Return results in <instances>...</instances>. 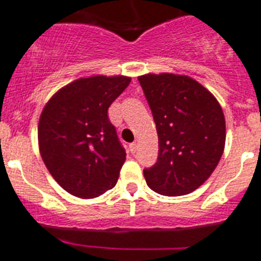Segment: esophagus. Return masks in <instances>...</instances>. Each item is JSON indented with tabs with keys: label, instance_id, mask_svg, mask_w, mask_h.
<instances>
[{
	"label": "esophagus",
	"instance_id": "obj_1",
	"mask_svg": "<svg viewBox=\"0 0 261 261\" xmlns=\"http://www.w3.org/2000/svg\"><path fill=\"white\" fill-rule=\"evenodd\" d=\"M137 143L136 142H133V143H130V145H129V150H130V152L132 153H136V151H137Z\"/></svg>",
	"mask_w": 261,
	"mask_h": 261
}]
</instances>
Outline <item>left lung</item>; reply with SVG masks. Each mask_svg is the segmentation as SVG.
<instances>
[{
    "instance_id": "8db88e82",
    "label": "left lung",
    "mask_w": 261,
    "mask_h": 261,
    "mask_svg": "<svg viewBox=\"0 0 261 261\" xmlns=\"http://www.w3.org/2000/svg\"><path fill=\"white\" fill-rule=\"evenodd\" d=\"M138 81L159 137L158 161L143 170L147 186L165 196L193 192L213 174L224 151L222 106L188 75L148 73Z\"/></svg>"
}]
</instances>
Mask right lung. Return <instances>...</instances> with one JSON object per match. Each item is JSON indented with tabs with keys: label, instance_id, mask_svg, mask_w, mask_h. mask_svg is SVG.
Returning a JSON list of instances; mask_svg holds the SVG:
<instances>
[{
	"label": "right lung",
	"instance_id": "obj_1",
	"mask_svg": "<svg viewBox=\"0 0 261 261\" xmlns=\"http://www.w3.org/2000/svg\"><path fill=\"white\" fill-rule=\"evenodd\" d=\"M129 83L125 75L75 79L52 95L42 110V160L54 179L75 197H98L118 182L125 151L108 109Z\"/></svg>",
	"mask_w": 261,
	"mask_h": 261
}]
</instances>
